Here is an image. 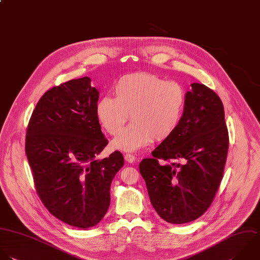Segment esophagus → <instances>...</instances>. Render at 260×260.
<instances>
[{
    "instance_id": "34e87169",
    "label": "esophagus",
    "mask_w": 260,
    "mask_h": 260,
    "mask_svg": "<svg viewBox=\"0 0 260 260\" xmlns=\"http://www.w3.org/2000/svg\"><path fill=\"white\" fill-rule=\"evenodd\" d=\"M124 159H125V161L127 163H134L136 161V156L133 155V154H128L127 153V154L124 155Z\"/></svg>"
}]
</instances>
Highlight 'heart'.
Returning <instances> with one entry per match:
<instances>
[{
    "instance_id": "1",
    "label": "heart",
    "mask_w": 260,
    "mask_h": 260,
    "mask_svg": "<svg viewBox=\"0 0 260 260\" xmlns=\"http://www.w3.org/2000/svg\"><path fill=\"white\" fill-rule=\"evenodd\" d=\"M114 98L103 96L96 115L111 136L117 135L129 118L133 122L112 142L114 149L136 151L152 140L161 142L178 128L186 103L183 86L151 73L121 77L113 87Z\"/></svg>"
}]
</instances>
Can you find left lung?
Returning a JSON list of instances; mask_svg holds the SVG:
<instances>
[{
	"label": "left lung",
	"instance_id": "8db88e82",
	"mask_svg": "<svg viewBox=\"0 0 260 260\" xmlns=\"http://www.w3.org/2000/svg\"><path fill=\"white\" fill-rule=\"evenodd\" d=\"M182 120L151 158L140 163L152 206L171 224L204 215L221 184L229 134L220 97L203 84H191Z\"/></svg>",
	"mask_w": 260,
	"mask_h": 260
}]
</instances>
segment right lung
Wrapping results in <instances>:
<instances>
[{
    "label": "right lung",
    "instance_id": "add662e5",
    "mask_svg": "<svg viewBox=\"0 0 260 260\" xmlns=\"http://www.w3.org/2000/svg\"><path fill=\"white\" fill-rule=\"evenodd\" d=\"M88 77L47 90L29 119L25 152L43 206L61 222L87 229L98 224L110 205V184L123 166L107 146L96 115L99 92Z\"/></svg>",
    "mask_w": 260,
    "mask_h": 260
}]
</instances>
